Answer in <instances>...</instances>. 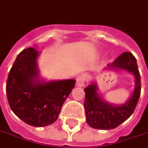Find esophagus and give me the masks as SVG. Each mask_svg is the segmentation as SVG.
I'll use <instances>...</instances> for the list:
<instances>
[{"label":"esophagus","mask_w":148,"mask_h":148,"mask_svg":"<svg viewBox=\"0 0 148 148\" xmlns=\"http://www.w3.org/2000/svg\"><path fill=\"white\" fill-rule=\"evenodd\" d=\"M85 80H86V76L84 74L78 76L77 79H76V85L78 87H83V86H84V84H85Z\"/></svg>","instance_id":"1"}]
</instances>
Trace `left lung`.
Listing matches in <instances>:
<instances>
[{
	"mask_svg": "<svg viewBox=\"0 0 148 148\" xmlns=\"http://www.w3.org/2000/svg\"><path fill=\"white\" fill-rule=\"evenodd\" d=\"M106 70L125 71L132 74L134 77V88L129 99L121 105L111 104L104 99L98 91L97 84L93 80L84 88L86 122L91 127L99 130L114 129L129 119L137 106L141 92L137 61L130 52L123 53L112 64H108Z\"/></svg>",
	"mask_w": 148,
	"mask_h": 148,
	"instance_id": "obj_1",
	"label": "left lung"
}]
</instances>
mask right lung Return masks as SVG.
<instances>
[{
    "label": "right lung",
    "mask_w": 148,
    "mask_h": 148,
    "mask_svg": "<svg viewBox=\"0 0 148 148\" xmlns=\"http://www.w3.org/2000/svg\"><path fill=\"white\" fill-rule=\"evenodd\" d=\"M39 54L34 47L18 54L6 82L7 99L12 111L24 123L36 127H46L56 121L76 84L73 79L41 78L38 64Z\"/></svg>",
    "instance_id": "obj_1"
}]
</instances>
